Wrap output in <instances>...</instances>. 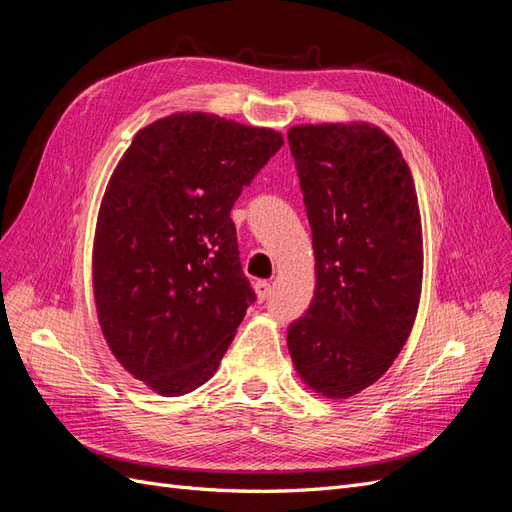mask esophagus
Instances as JSON below:
<instances>
[{"instance_id":"esophagus-1","label":"esophagus","mask_w":512,"mask_h":512,"mask_svg":"<svg viewBox=\"0 0 512 512\" xmlns=\"http://www.w3.org/2000/svg\"><path fill=\"white\" fill-rule=\"evenodd\" d=\"M256 294H258L260 301H267L271 297V284L267 280L256 282Z\"/></svg>"}]
</instances>
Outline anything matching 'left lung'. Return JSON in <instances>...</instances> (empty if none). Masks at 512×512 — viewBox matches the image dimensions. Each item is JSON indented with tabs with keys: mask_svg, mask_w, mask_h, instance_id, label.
Listing matches in <instances>:
<instances>
[{
	"mask_svg": "<svg viewBox=\"0 0 512 512\" xmlns=\"http://www.w3.org/2000/svg\"><path fill=\"white\" fill-rule=\"evenodd\" d=\"M316 254V292L288 350L314 391L344 399L397 359L421 299L423 239L406 160L367 123L288 132Z\"/></svg>",
	"mask_w": 512,
	"mask_h": 512,
	"instance_id": "1",
	"label": "left lung"
}]
</instances>
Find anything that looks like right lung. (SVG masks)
Returning <instances> with one entry per match:
<instances>
[{"label": "right lung", "mask_w": 512, "mask_h": 512, "mask_svg": "<svg viewBox=\"0 0 512 512\" xmlns=\"http://www.w3.org/2000/svg\"><path fill=\"white\" fill-rule=\"evenodd\" d=\"M282 145L267 128L177 113L138 132L108 181L94 241L100 327L160 395L205 384L256 301L230 209Z\"/></svg>", "instance_id": "add662e5"}]
</instances>
